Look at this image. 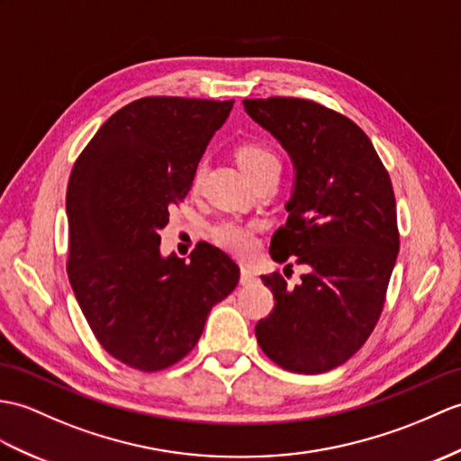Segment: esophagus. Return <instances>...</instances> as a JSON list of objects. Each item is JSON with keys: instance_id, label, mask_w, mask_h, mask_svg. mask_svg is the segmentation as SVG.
Returning <instances> with one entry per match:
<instances>
[{"instance_id": "obj_1", "label": "esophagus", "mask_w": 461, "mask_h": 461, "mask_svg": "<svg viewBox=\"0 0 461 461\" xmlns=\"http://www.w3.org/2000/svg\"><path fill=\"white\" fill-rule=\"evenodd\" d=\"M257 279V271H253L251 267H241V285H249Z\"/></svg>"}]
</instances>
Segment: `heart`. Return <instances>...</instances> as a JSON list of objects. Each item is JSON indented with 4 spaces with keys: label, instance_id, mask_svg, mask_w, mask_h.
Listing matches in <instances>:
<instances>
[{
    "label": "heart",
    "instance_id": "b5f03b06",
    "mask_svg": "<svg viewBox=\"0 0 461 461\" xmlns=\"http://www.w3.org/2000/svg\"><path fill=\"white\" fill-rule=\"evenodd\" d=\"M238 158L245 173L251 176L253 182H259L265 176L281 175V158L271 147L259 141H248L238 147ZM208 170V158H200L198 165L192 173V190H200L202 180ZM213 240L223 249H228L233 255L240 257H251L257 248H259V240H257V226L255 223H243L240 220H221L212 230Z\"/></svg>",
    "mask_w": 461,
    "mask_h": 461
}]
</instances>
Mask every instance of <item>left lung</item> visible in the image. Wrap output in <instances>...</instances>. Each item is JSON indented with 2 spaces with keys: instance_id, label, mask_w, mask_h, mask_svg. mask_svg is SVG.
I'll use <instances>...</instances> for the list:
<instances>
[{
  "instance_id": "obj_1",
  "label": "left lung",
  "mask_w": 461,
  "mask_h": 461,
  "mask_svg": "<svg viewBox=\"0 0 461 461\" xmlns=\"http://www.w3.org/2000/svg\"><path fill=\"white\" fill-rule=\"evenodd\" d=\"M243 105L296 168L269 253L310 267L294 288L279 273L261 276L276 303L255 336L283 369L326 373L366 344L383 312L399 253L391 178L366 131L322 104L275 95Z\"/></svg>"
}]
</instances>
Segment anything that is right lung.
I'll list each match as a JSON object with an SVG mask.
<instances>
[{
    "label": "right lung",
    "instance_id": "right-lung-1",
    "mask_svg": "<svg viewBox=\"0 0 461 461\" xmlns=\"http://www.w3.org/2000/svg\"><path fill=\"white\" fill-rule=\"evenodd\" d=\"M233 108L149 95L117 110L72 167L67 190V271L86 322L117 361L145 373L175 366L198 344L213 304L240 267L200 241L190 263L160 255L168 212Z\"/></svg>",
    "mask_w": 461,
    "mask_h": 461
}]
</instances>
